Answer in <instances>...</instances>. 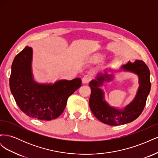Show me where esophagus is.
<instances>
[{"mask_svg": "<svg viewBox=\"0 0 158 158\" xmlns=\"http://www.w3.org/2000/svg\"><path fill=\"white\" fill-rule=\"evenodd\" d=\"M92 76L91 74H88L86 75H85L82 79V83L83 84H88L89 81L92 80Z\"/></svg>", "mask_w": 158, "mask_h": 158, "instance_id": "34e87169", "label": "esophagus"}]
</instances>
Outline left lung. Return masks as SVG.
Listing matches in <instances>:
<instances>
[{
    "label": "left lung",
    "mask_w": 158,
    "mask_h": 158,
    "mask_svg": "<svg viewBox=\"0 0 158 158\" xmlns=\"http://www.w3.org/2000/svg\"><path fill=\"white\" fill-rule=\"evenodd\" d=\"M119 70L136 74L139 83L135 98L123 109L110 106L105 99L103 90L100 88L105 82H109L114 78V75L109 74L107 70H105L103 73H99L89 84L92 90L89 100L91 111L98 120L111 126L129 123L139 117L145 107L151 88L150 70L142 60H136L134 63L128 61L126 64L122 65Z\"/></svg>",
    "instance_id": "8db88e82"
}]
</instances>
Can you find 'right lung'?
Wrapping results in <instances>:
<instances>
[{
	"label": "right lung",
	"mask_w": 158,
	"mask_h": 158,
	"mask_svg": "<svg viewBox=\"0 0 158 158\" xmlns=\"http://www.w3.org/2000/svg\"><path fill=\"white\" fill-rule=\"evenodd\" d=\"M33 49L26 47L15 56L12 64L10 88L14 99L27 116L51 121L64 110L70 95L82 84L80 78L59 80L54 84H40L32 73Z\"/></svg>",
	"instance_id": "obj_1"
}]
</instances>
